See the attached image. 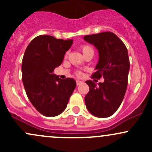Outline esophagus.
Here are the masks:
<instances>
[{"label":"esophagus","mask_w":152,"mask_h":152,"mask_svg":"<svg viewBox=\"0 0 152 152\" xmlns=\"http://www.w3.org/2000/svg\"><path fill=\"white\" fill-rule=\"evenodd\" d=\"M82 83H83V81H79V80H76V84H77V86H78V85H80V84H81Z\"/></svg>","instance_id":"34e87169"}]
</instances>
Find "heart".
Masks as SVG:
<instances>
[{
  "label": "heart",
  "mask_w": 152,
  "mask_h": 152,
  "mask_svg": "<svg viewBox=\"0 0 152 152\" xmlns=\"http://www.w3.org/2000/svg\"><path fill=\"white\" fill-rule=\"evenodd\" d=\"M81 51H82V53H83V54L86 53H87V52H89V51L94 52L93 48H92L90 46H87V45H85V46H81ZM77 75H78V76H81V74L80 72H78Z\"/></svg>",
  "instance_id": "heart-1"
}]
</instances>
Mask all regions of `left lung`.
I'll return each mask as SVG.
<instances>
[{"label":"left lung","instance_id":"obj_1","mask_svg":"<svg viewBox=\"0 0 152 152\" xmlns=\"http://www.w3.org/2000/svg\"><path fill=\"white\" fill-rule=\"evenodd\" d=\"M99 52V61L92 78H104L98 84L88 80L89 91L85 96L88 111L99 118L109 117L121 105L128 84L130 63L124 43L114 34L102 32L83 36Z\"/></svg>","mask_w":152,"mask_h":152}]
</instances>
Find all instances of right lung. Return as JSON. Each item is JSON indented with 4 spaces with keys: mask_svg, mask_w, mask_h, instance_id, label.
I'll list each match as a JSON object with an SVG mask.
<instances>
[{
    "mask_svg": "<svg viewBox=\"0 0 152 152\" xmlns=\"http://www.w3.org/2000/svg\"><path fill=\"white\" fill-rule=\"evenodd\" d=\"M73 44L48 35L36 37L26 48L22 61V80L33 106L43 116L61 114L76 88L74 78L61 79L53 74Z\"/></svg>",
    "mask_w": 152,
    "mask_h": 152,
    "instance_id": "obj_1",
    "label": "right lung"
}]
</instances>
